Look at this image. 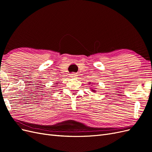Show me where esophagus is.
Instances as JSON below:
<instances>
[{
  "label": "esophagus",
  "mask_w": 152,
  "mask_h": 152,
  "mask_svg": "<svg viewBox=\"0 0 152 152\" xmlns=\"http://www.w3.org/2000/svg\"><path fill=\"white\" fill-rule=\"evenodd\" d=\"M77 76V73H72V74H70V77H76Z\"/></svg>",
  "instance_id": "34e87169"
}]
</instances>
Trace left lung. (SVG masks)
I'll return each instance as SVG.
<instances>
[{"instance_id": "left-lung-1", "label": "left lung", "mask_w": 152, "mask_h": 152, "mask_svg": "<svg viewBox=\"0 0 152 152\" xmlns=\"http://www.w3.org/2000/svg\"><path fill=\"white\" fill-rule=\"evenodd\" d=\"M93 87H94V86H93ZM91 91H93V92H96V91L94 90V89H92Z\"/></svg>"}]
</instances>
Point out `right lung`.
Segmentation results:
<instances>
[{
  "instance_id": "right-lung-1",
  "label": "right lung",
  "mask_w": 152,
  "mask_h": 152,
  "mask_svg": "<svg viewBox=\"0 0 152 152\" xmlns=\"http://www.w3.org/2000/svg\"><path fill=\"white\" fill-rule=\"evenodd\" d=\"M58 82H57V83H56V84H58Z\"/></svg>"
}]
</instances>
